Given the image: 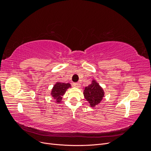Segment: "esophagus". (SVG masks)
<instances>
[{
  "instance_id": "esophagus-1",
  "label": "esophagus",
  "mask_w": 151,
  "mask_h": 151,
  "mask_svg": "<svg viewBox=\"0 0 151 151\" xmlns=\"http://www.w3.org/2000/svg\"><path fill=\"white\" fill-rule=\"evenodd\" d=\"M73 86L76 87V88H80L81 87V84L78 83H76L73 84Z\"/></svg>"
}]
</instances>
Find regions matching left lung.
<instances>
[{
  "label": "left lung",
  "instance_id": "8db88e82",
  "mask_svg": "<svg viewBox=\"0 0 151 151\" xmlns=\"http://www.w3.org/2000/svg\"><path fill=\"white\" fill-rule=\"evenodd\" d=\"M85 99L91 107H94L101 101L104 97V91L96 81L93 80L92 83L86 87L84 90Z\"/></svg>",
  "mask_w": 151,
  "mask_h": 151
}]
</instances>
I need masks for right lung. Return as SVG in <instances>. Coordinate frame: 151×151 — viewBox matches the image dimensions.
Segmentation results:
<instances>
[{"label": "right lung", "mask_w": 151, "mask_h": 151, "mask_svg": "<svg viewBox=\"0 0 151 151\" xmlns=\"http://www.w3.org/2000/svg\"><path fill=\"white\" fill-rule=\"evenodd\" d=\"M71 86L69 83H57L53 86V88L52 89L51 95L52 97L55 99L56 103H60L62 101V96L64 95L66 91L68 88H70Z\"/></svg>", "instance_id": "1"}]
</instances>
